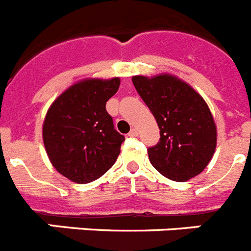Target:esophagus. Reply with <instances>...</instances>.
<instances>
[{
  "label": "esophagus",
  "mask_w": 251,
  "mask_h": 251,
  "mask_svg": "<svg viewBox=\"0 0 251 251\" xmlns=\"http://www.w3.org/2000/svg\"><path fill=\"white\" fill-rule=\"evenodd\" d=\"M138 135H139L138 128H132L131 131L128 132V136H131V138H135V136H138Z\"/></svg>",
  "instance_id": "34e87169"
}]
</instances>
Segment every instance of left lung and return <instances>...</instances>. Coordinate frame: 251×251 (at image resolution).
<instances>
[{"mask_svg":"<svg viewBox=\"0 0 251 251\" xmlns=\"http://www.w3.org/2000/svg\"><path fill=\"white\" fill-rule=\"evenodd\" d=\"M132 83L154 115L160 140L149 148L151 165L168 179L186 182L212 159L217 128L202 96L172 74L134 75Z\"/></svg>","mask_w":251,"mask_h":251,"instance_id":"1","label":"left lung"}]
</instances>
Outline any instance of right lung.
<instances>
[{
  "mask_svg": "<svg viewBox=\"0 0 251 251\" xmlns=\"http://www.w3.org/2000/svg\"><path fill=\"white\" fill-rule=\"evenodd\" d=\"M119 87L117 77L82 79L48 110L43 124L45 150L53 167L72 182H93L116 162L125 138L115 130L106 102Z\"/></svg>",
  "mask_w": 251,
  "mask_h": 251,
  "instance_id": "obj_1",
  "label": "right lung"
}]
</instances>
